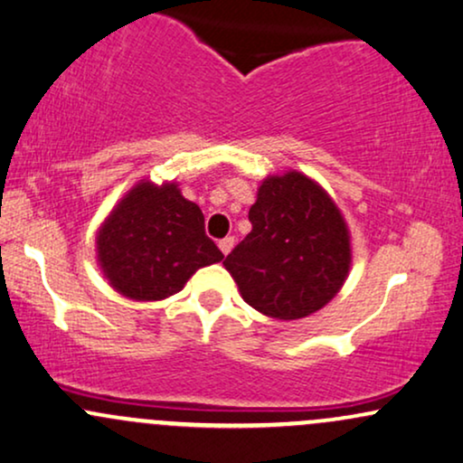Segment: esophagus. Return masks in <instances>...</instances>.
Instances as JSON below:
<instances>
[{
	"label": "esophagus",
	"instance_id": "34e87169",
	"mask_svg": "<svg viewBox=\"0 0 463 463\" xmlns=\"http://www.w3.org/2000/svg\"><path fill=\"white\" fill-rule=\"evenodd\" d=\"M219 249L222 253H230L232 249H233V238L232 236H227V238H222V241H219Z\"/></svg>",
	"mask_w": 463,
	"mask_h": 463
}]
</instances>
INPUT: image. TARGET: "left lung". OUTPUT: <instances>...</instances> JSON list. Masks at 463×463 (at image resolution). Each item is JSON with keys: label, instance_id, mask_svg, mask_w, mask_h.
<instances>
[{"label": "left lung", "instance_id": "8db88e82", "mask_svg": "<svg viewBox=\"0 0 463 463\" xmlns=\"http://www.w3.org/2000/svg\"><path fill=\"white\" fill-rule=\"evenodd\" d=\"M249 221L251 232L222 262L249 306L298 320L338 295L353 262L351 232L318 182L295 168L264 177Z\"/></svg>", "mask_w": 463, "mask_h": 463}]
</instances>
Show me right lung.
I'll return each mask as SVG.
<instances>
[{
  "label": "right lung",
  "mask_w": 463,
  "mask_h": 463,
  "mask_svg": "<svg viewBox=\"0 0 463 463\" xmlns=\"http://www.w3.org/2000/svg\"><path fill=\"white\" fill-rule=\"evenodd\" d=\"M225 258L205 236L203 212L177 182L140 179L97 232V264L114 290L132 301L177 295L203 266Z\"/></svg>",
  "instance_id": "obj_1"
}]
</instances>
